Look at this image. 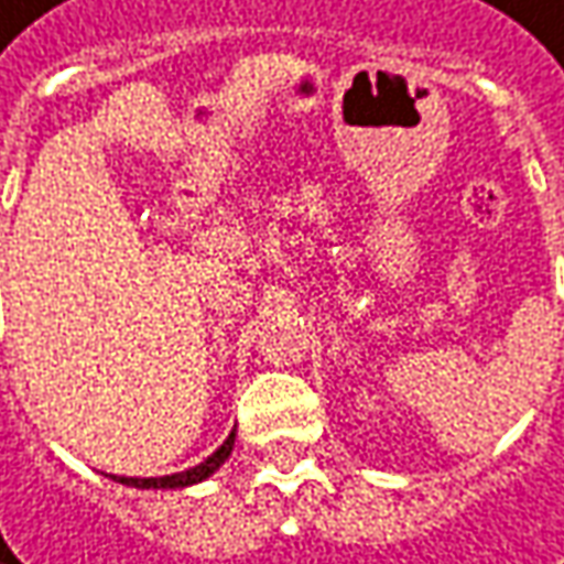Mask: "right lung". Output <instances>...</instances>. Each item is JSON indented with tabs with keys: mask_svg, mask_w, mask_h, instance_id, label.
<instances>
[{
	"mask_svg": "<svg viewBox=\"0 0 564 564\" xmlns=\"http://www.w3.org/2000/svg\"><path fill=\"white\" fill-rule=\"evenodd\" d=\"M232 444H236V431L223 441V447L214 449L200 466H194V469H184V473H175V476H162V479H127V476H111L120 485H133V488H187V485H197V481L210 479L216 469L229 459V453H232Z\"/></svg>",
	"mask_w": 564,
	"mask_h": 564,
	"instance_id": "1",
	"label": "right lung"
}]
</instances>
